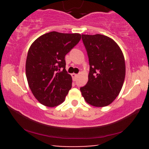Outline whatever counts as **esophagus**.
I'll list each match as a JSON object with an SVG mask.
<instances>
[{"mask_svg": "<svg viewBox=\"0 0 149 149\" xmlns=\"http://www.w3.org/2000/svg\"><path fill=\"white\" fill-rule=\"evenodd\" d=\"M71 76H72L73 80L74 81V80H76V77L78 76V74H76V73H72V74H71Z\"/></svg>", "mask_w": 149, "mask_h": 149, "instance_id": "34e87169", "label": "esophagus"}]
</instances>
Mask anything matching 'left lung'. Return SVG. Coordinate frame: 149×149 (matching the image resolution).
I'll return each instance as SVG.
<instances>
[{
    "mask_svg": "<svg viewBox=\"0 0 149 149\" xmlns=\"http://www.w3.org/2000/svg\"><path fill=\"white\" fill-rule=\"evenodd\" d=\"M90 64L88 81L80 88L85 102L96 107L109 105L119 95L125 77L122 50L111 38L102 35H82Z\"/></svg>",
    "mask_w": 149,
    "mask_h": 149,
    "instance_id": "left-lung-1",
    "label": "left lung"
}]
</instances>
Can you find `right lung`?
<instances>
[{
	"instance_id": "1",
	"label": "right lung",
	"mask_w": 149,
	"mask_h": 149,
	"mask_svg": "<svg viewBox=\"0 0 149 149\" xmlns=\"http://www.w3.org/2000/svg\"><path fill=\"white\" fill-rule=\"evenodd\" d=\"M80 38V33L52 31L38 38L29 47L26 76L33 96L42 105L54 107L65 100L72 85L65 55Z\"/></svg>"
}]
</instances>
